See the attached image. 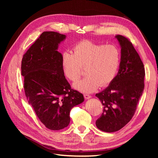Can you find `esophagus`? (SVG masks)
<instances>
[{
  "instance_id": "1",
  "label": "esophagus",
  "mask_w": 158,
  "mask_h": 158,
  "mask_svg": "<svg viewBox=\"0 0 158 158\" xmlns=\"http://www.w3.org/2000/svg\"><path fill=\"white\" fill-rule=\"evenodd\" d=\"M84 98L85 99H90L91 98H92V96H91V95H88V94H84Z\"/></svg>"
}]
</instances>
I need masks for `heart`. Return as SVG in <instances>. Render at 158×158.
Masks as SVG:
<instances>
[{"mask_svg": "<svg viewBox=\"0 0 158 158\" xmlns=\"http://www.w3.org/2000/svg\"><path fill=\"white\" fill-rule=\"evenodd\" d=\"M74 53L63 52L61 64L64 76L76 82L85 67L86 76L74 84L80 92L91 93L106 86L115 77L121 63V52L114 45L100 44L90 40H82L76 44Z\"/></svg>", "mask_w": 158, "mask_h": 158, "instance_id": "heart-1", "label": "heart"}]
</instances>
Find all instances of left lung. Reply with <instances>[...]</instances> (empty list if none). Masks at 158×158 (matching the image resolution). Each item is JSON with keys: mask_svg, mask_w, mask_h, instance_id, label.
<instances>
[{"mask_svg": "<svg viewBox=\"0 0 158 158\" xmlns=\"http://www.w3.org/2000/svg\"><path fill=\"white\" fill-rule=\"evenodd\" d=\"M115 38L121 49L118 73L106 89L95 94L103 106L95 125L106 132L118 131L131 121L144 88L145 70L139 55L127 38Z\"/></svg>", "mask_w": 158, "mask_h": 158, "instance_id": "left-lung-1", "label": "left lung"}]
</instances>
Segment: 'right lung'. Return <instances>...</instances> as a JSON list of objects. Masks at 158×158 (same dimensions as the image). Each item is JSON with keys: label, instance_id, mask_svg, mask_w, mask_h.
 I'll return each mask as SVG.
<instances>
[{"label": "right lung", "instance_id": "1", "mask_svg": "<svg viewBox=\"0 0 158 158\" xmlns=\"http://www.w3.org/2000/svg\"><path fill=\"white\" fill-rule=\"evenodd\" d=\"M66 36L44 31L23 56L22 75L28 103L47 128L59 131L67 127L70 112L84 101L82 94L71 89L61 64L59 45Z\"/></svg>", "mask_w": 158, "mask_h": 158}]
</instances>
